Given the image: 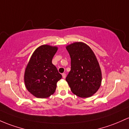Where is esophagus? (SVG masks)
Returning <instances> with one entry per match:
<instances>
[{
    "mask_svg": "<svg viewBox=\"0 0 129 129\" xmlns=\"http://www.w3.org/2000/svg\"><path fill=\"white\" fill-rule=\"evenodd\" d=\"M62 78H66V73H62Z\"/></svg>",
    "mask_w": 129,
    "mask_h": 129,
    "instance_id": "34e87169",
    "label": "esophagus"
}]
</instances>
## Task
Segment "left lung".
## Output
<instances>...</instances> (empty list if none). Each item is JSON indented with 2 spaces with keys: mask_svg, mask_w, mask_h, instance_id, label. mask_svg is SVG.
Segmentation results:
<instances>
[{
  "mask_svg": "<svg viewBox=\"0 0 129 129\" xmlns=\"http://www.w3.org/2000/svg\"><path fill=\"white\" fill-rule=\"evenodd\" d=\"M66 49L71 58V70L66 81L72 92L82 98L94 94L101 85L102 72L91 48L82 42L68 45Z\"/></svg>",
  "mask_w": 129,
  "mask_h": 129,
  "instance_id": "1",
  "label": "left lung"
}]
</instances>
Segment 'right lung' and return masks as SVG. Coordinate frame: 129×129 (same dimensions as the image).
<instances>
[{"label":"right lung","instance_id":"1","mask_svg":"<svg viewBox=\"0 0 129 129\" xmlns=\"http://www.w3.org/2000/svg\"><path fill=\"white\" fill-rule=\"evenodd\" d=\"M57 47L44 45L37 48L31 56L24 73L27 89L37 98H47L54 93L57 83L62 78L52 59Z\"/></svg>","mask_w":129,"mask_h":129}]
</instances>
